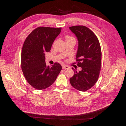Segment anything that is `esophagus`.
<instances>
[{
    "label": "esophagus",
    "instance_id": "34e87169",
    "mask_svg": "<svg viewBox=\"0 0 126 126\" xmlns=\"http://www.w3.org/2000/svg\"><path fill=\"white\" fill-rule=\"evenodd\" d=\"M62 68H63V69H68V68H69V67L67 66L63 65V67H62Z\"/></svg>",
    "mask_w": 126,
    "mask_h": 126
}]
</instances>
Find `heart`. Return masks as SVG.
<instances>
[{"instance_id":"1","label":"heart","mask_w":126,"mask_h":126,"mask_svg":"<svg viewBox=\"0 0 126 126\" xmlns=\"http://www.w3.org/2000/svg\"><path fill=\"white\" fill-rule=\"evenodd\" d=\"M75 40V38L74 37H72L70 36H67L66 37V41H69V40Z\"/></svg>"}]
</instances>
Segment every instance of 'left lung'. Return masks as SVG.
I'll list each match as a JSON object with an SVG mask.
<instances>
[{"label":"left lung","instance_id":"obj_1","mask_svg":"<svg viewBox=\"0 0 126 126\" xmlns=\"http://www.w3.org/2000/svg\"><path fill=\"white\" fill-rule=\"evenodd\" d=\"M78 41L76 54L77 66L81 70H74V75L70 78L71 85L81 91L91 88L97 81L101 68V50L99 41L95 34L84 26L69 27Z\"/></svg>","mask_w":126,"mask_h":126}]
</instances>
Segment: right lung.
<instances>
[{"instance_id":"right-lung-1","label":"right lung","mask_w":126,"mask_h":126,"mask_svg":"<svg viewBox=\"0 0 126 126\" xmlns=\"http://www.w3.org/2000/svg\"><path fill=\"white\" fill-rule=\"evenodd\" d=\"M62 28L39 27L26 38L21 56V69L27 81L38 90L47 88L55 82L62 69L56 63L51 67L45 63V53L50 50Z\"/></svg>"}]
</instances>
